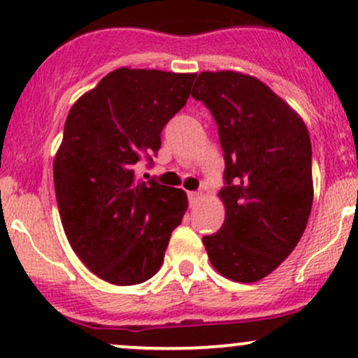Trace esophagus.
<instances>
[{
	"label": "esophagus",
	"mask_w": 358,
	"mask_h": 358,
	"mask_svg": "<svg viewBox=\"0 0 358 358\" xmlns=\"http://www.w3.org/2000/svg\"><path fill=\"white\" fill-rule=\"evenodd\" d=\"M200 199H202V193H199V192L188 193V200H190V205H196L200 202Z\"/></svg>",
	"instance_id": "esophagus-1"
}]
</instances>
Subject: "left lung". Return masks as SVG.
<instances>
[{"mask_svg": "<svg viewBox=\"0 0 358 358\" xmlns=\"http://www.w3.org/2000/svg\"><path fill=\"white\" fill-rule=\"evenodd\" d=\"M192 96L217 121L225 159V220L203 237L205 249L224 278L256 282L305 232L313 205L310 133L296 110L248 73L202 72Z\"/></svg>", "mask_w": 358, "mask_h": 358, "instance_id": "obj_1", "label": "left lung"}]
</instances>
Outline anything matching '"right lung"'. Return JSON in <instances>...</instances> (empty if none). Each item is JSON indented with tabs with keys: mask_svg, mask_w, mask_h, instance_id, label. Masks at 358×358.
I'll list each match as a JSON object with an SVG mask.
<instances>
[{
	"mask_svg": "<svg viewBox=\"0 0 358 358\" xmlns=\"http://www.w3.org/2000/svg\"><path fill=\"white\" fill-rule=\"evenodd\" d=\"M196 73L121 67L69 110L53 183L69 244L97 278L139 285L158 273L188 208L182 188L143 182L139 156L190 97Z\"/></svg>",
	"mask_w": 358,
	"mask_h": 358,
	"instance_id": "1",
	"label": "right lung"
}]
</instances>
